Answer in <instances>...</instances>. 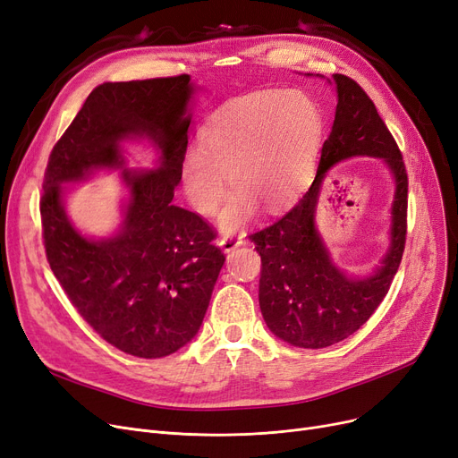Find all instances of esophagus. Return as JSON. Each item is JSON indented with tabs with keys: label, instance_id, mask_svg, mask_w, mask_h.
Listing matches in <instances>:
<instances>
[{
	"label": "esophagus",
	"instance_id": "1",
	"mask_svg": "<svg viewBox=\"0 0 458 458\" xmlns=\"http://www.w3.org/2000/svg\"><path fill=\"white\" fill-rule=\"evenodd\" d=\"M242 245H243L242 237H223V240H218V247H221L225 252H232L233 249Z\"/></svg>",
	"mask_w": 458,
	"mask_h": 458
}]
</instances>
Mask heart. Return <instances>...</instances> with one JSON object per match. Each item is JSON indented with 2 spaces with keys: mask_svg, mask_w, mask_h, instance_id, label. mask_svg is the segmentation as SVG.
<instances>
[{
  "mask_svg": "<svg viewBox=\"0 0 458 458\" xmlns=\"http://www.w3.org/2000/svg\"><path fill=\"white\" fill-rule=\"evenodd\" d=\"M204 148L191 146L182 161L189 204L216 216V228L235 233L258 206L281 211L309 187L324 136V114L312 97L297 89H266L235 98L206 125Z\"/></svg>",
  "mask_w": 458,
  "mask_h": 458,
  "instance_id": "obj_1",
  "label": "heart"
}]
</instances>
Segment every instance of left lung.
<instances>
[{"mask_svg":"<svg viewBox=\"0 0 458 458\" xmlns=\"http://www.w3.org/2000/svg\"><path fill=\"white\" fill-rule=\"evenodd\" d=\"M327 82L336 93V110L312 185L283 218L250 235L262 258L258 297L266 326L281 341L310 350L348 339L369 320L384 301L406 242L408 175L403 155L360 84L344 74H333ZM352 156L382 157L395 189L388 250L363 276L334 264L315 221L325 177Z\"/></svg>","mask_w":458,"mask_h":458,"instance_id":"left-lung-1","label":"left lung"}]
</instances>
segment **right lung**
<instances>
[{"mask_svg": "<svg viewBox=\"0 0 458 458\" xmlns=\"http://www.w3.org/2000/svg\"><path fill=\"white\" fill-rule=\"evenodd\" d=\"M196 91L189 74L95 88L54 146L45 174L43 235L55 278L106 343L146 360L194 339L225 266L213 230L172 202ZM129 141L152 146L153 169L128 166ZM98 171H119L126 194L118 228L95 238L73 225L63 185Z\"/></svg>", "mask_w": 458, "mask_h": 458, "instance_id": "right-lung-1", "label": "right lung"}]
</instances>
